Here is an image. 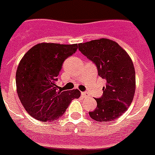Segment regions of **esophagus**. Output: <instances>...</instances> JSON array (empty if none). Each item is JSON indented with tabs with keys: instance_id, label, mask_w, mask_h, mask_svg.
Wrapping results in <instances>:
<instances>
[{
	"instance_id": "esophagus-1",
	"label": "esophagus",
	"mask_w": 155,
	"mask_h": 155,
	"mask_svg": "<svg viewBox=\"0 0 155 155\" xmlns=\"http://www.w3.org/2000/svg\"><path fill=\"white\" fill-rule=\"evenodd\" d=\"M83 95V97H89V95H88V93H85V92H83L82 93H81Z\"/></svg>"
}]
</instances>
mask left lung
Returning a JSON list of instances; mask_svg holds the SVG:
<instances>
[{
	"label": "left lung",
	"instance_id": "1",
	"mask_svg": "<svg viewBox=\"0 0 155 155\" xmlns=\"http://www.w3.org/2000/svg\"><path fill=\"white\" fill-rule=\"evenodd\" d=\"M79 49L97 65L98 75L106 80L103 95L95 99L97 106L89 116L97 122L116 120L127 110L135 94L132 59L119 44L106 38L79 44Z\"/></svg>",
	"mask_w": 155,
	"mask_h": 155
}]
</instances>
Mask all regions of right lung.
Here are the masks:
<instances>
[{"mask_svg": "<svg viewBox=\"0 0 155 155\" xmlns=\"http://www.w3.org/2000/svg\"><path fill=\"white\" fill-rule=\"evenodd\" d=\"M78 45L40 43L28 50L16 71V88L21 103L28 114L43 122L63 115L78 89L63 91L57 85L65 59L77 51Z\"/></svg>", "mask_w": 155, "mask_h": 155, "instance_id": "obj_1", "label": "right lung"}]
</instances>
